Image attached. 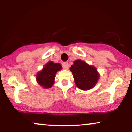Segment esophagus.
<instances>
[{
    "instance_id": "1",
    "label": "esophagus",
    "mask_w": 132,
    "mask_h": 132,
    "mask_svg": "<svg viewBox=\"0 0 132 132\" xmlns=\"http://www.w3.org/2000/svg\"><path fill=\"white\" fill-rule=\"evenodd\" d=\"M63 68L64 69H66V70L68 69V68H69V64H68L67 62H64V63H63Z\"/></svg>"
}]
</instances>
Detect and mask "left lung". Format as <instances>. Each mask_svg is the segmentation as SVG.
I'll list each match as a JSON object with an SVG mask.
<instances>
[{
  "label": "left lung",
  "mask_w": 132,
  "mask_h": 132,
  "mask_svg": "<svg viewBox=\"0 0 132 132\" xmlns=\"http://www.w3.org/2000/svg\"><path fill=\"white\" fill-rule=\"evenodd\" d=\"M70 71L73 75L76 85L82 90L93 88L100 76L96 68L81 60L74 61V64L70 67Z\"/></svg>",
  "instance_id": "1"
}]
</instances>
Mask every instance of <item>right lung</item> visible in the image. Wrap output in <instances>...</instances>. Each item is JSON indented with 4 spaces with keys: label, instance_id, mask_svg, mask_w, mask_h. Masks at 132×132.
I'll use <instances>...</instances> for the list:
<instances>
[{
    "label": "right lung",
    "instance_id": "1",
    "mask_svg": "<svg viewBox=\"0 0 132 132\" xmlns=\"http://www.w3.org/2000/svg\"><path fill=\"white\" fill-rule=\"evenodd\" d=\"M62 69L60 63H54L49 61L44 66L42 71L37 73V82L45 89L50 88L53 85L55 75L58 71Z\"/></svg>",
    "mask_w": 132,
    "mask_h": 132
}]
</instances>
